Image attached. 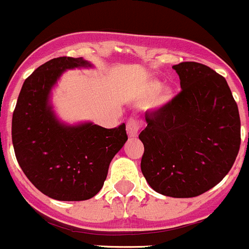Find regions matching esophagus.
I'll return each instance as SVG.
<instances>
[{
    "mask_svg": "<svg viewBox=\"0 0 249 249\" xmlns=\"http://www.w3.org/2000/svg\"><path fill=\"white\" fill-rule=\"evenodd\" d=\"M138 129H140V126H138V122H137L134 118H131L127 123V134L128 137L133 138V137H137L138 134Z\"/></svg>",
    "mask_w": 249,
    "mask_h": 249,
    "instance_id": "obj_1",
    "label": "esophagus"
}]
</instances>
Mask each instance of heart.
Returning <instances> with one entry per match:
<instances>
[{
	"mask_svg": "<svg viewBox=\"0 0 249 249\" xmlns=\"http://www.w3.org/2000/svg\"><path fill=\"white\" fill-rule=\"evenodd\" d=\"M174 97V92L169 86H161L157 80L148 81L141 91V100L144 102L152 100V106L159 108L169 104Z\"/></svg>",
	"mask_w": 249,
	"mask_h": 249,
	"instance_id": "b5f03b06",
	"label": "heart"
}]
</instances>
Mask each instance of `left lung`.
<instances>
[{
  "instance_id": "obj_1",
  "label": "left lung",
  "mask_w": 249,
  "mask_h": 249,
  "mask_svg": "<svg viewBox=\"0 0 249 249\" xmlns=\"http://www.w3.org/2000/svg\"><path fill=\"white\" fill-rule=\"evenodd\" d=\"M173 69L181 92L157 112H145L141 170L157 193L194 197L217 185L232 168L241 121L225 77L194 61Z\"/></svg>"
}]
</instances>
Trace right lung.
<instances>
[{
    "label": "right lung",
    "mask_w": 249,
    "mask_h": 249,
    "mask_svg": "<svg viewBox=\"0 0 249 249\" xmlns=\"http://www.w3.org/2000/svg\"><path fill=\"white\" fill-rule=\"evenodd\" d=\"M93 68L84 58L60 56L24 80L12 117L16 158L29 181L59 201H83L104 186L113 157L127 142L126 124L107 129L68 123L54 109L53 89L67 70Z\"/></svg>",
    "instance_id": "add662e5"
}]
</instances>
